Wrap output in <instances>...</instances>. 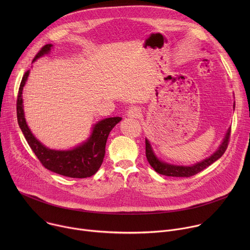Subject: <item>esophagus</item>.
I'll use <instances>...</instances> for the list:
<instances>
[{
  "label": "esophagus",
  "mask_w": 250,
  "mask_h": 250,
  "mask_svg": "<svg viewBox=\"0 0 250 250\" xmlns=\"http://www.w3.org/2000/svg\"><path fill=\"white\" fill-rule=\"evenodd\" d=\"M140 112L141 111H140V109L138 108V106L132 105V106H130V108L127 111V116L130 117V118H137L140 115Z\"/></svg>",
  "instance_id": "obj_1"
}]
</instances>
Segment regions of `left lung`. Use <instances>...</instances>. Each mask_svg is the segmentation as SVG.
I'll return each instance as SVG.
<instances>
[{"label":"left lung","mask_w":250,"mask_h":250,"mask_svg":"<svg viewBox=\"0 0 250 250\" xmlns=\"http://www.w3.org/2000/svg\"><path fill=\"white\" fill-rule=\"evenodd\" d=\"M229 137H230V128L228 129L226 136L222 142V145L220 146V147L218 148V150L215 153L211 154L208 158H206L205 160L198 162L192 166L173 165V164H169V163L159 160L155 156V154L151 148V146L149 144V141L146 138V154L147 161L149 162L151 167L157 173H159L161 175L171 176V177H191V176H194V175L198 174L199 172L203 171L204 169H206L210 164H212L213 162L217 161L219 158H221L223 156V154L225 153V151L228 148Z\"/></svg>","instance_id":"1"}]
</instances>
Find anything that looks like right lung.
Masks as SVG:
<instances>
[{"label": "right lung", "instance_id": "obj_1", "mask_svg": "<svg viewBox=\"0 0 250 250\" xmlns=\"http://www.w3.org/2000/svg\"><path fill=\"white\" fill-rule=\"evenodd\" d=\"M52 44L44 45L33 58L34 62L38 58L47 54ZM29 70L23 74L21 79L18 100H17V116L19 125L27 141L28 146L37 155L41 163L48 170L60 174L62 176L71 178H87L94 175L101 167L104 156V148L108 136L113 127L121 122L122 118H108L102 120L93 127L90 137L82 145L70 150H53L44 146L41 141L33 136L28 128L23 113L22 104V89L25 85Z\"/></svg>", "mask_w": 250, "mask_h": 250}]
</instances>
